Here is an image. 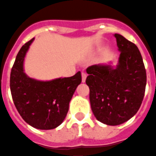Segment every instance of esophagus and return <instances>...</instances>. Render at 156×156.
I'll use <instances>...</instances> for the list:
<instances>
[{
	"label": "esophagus",
	"instance_id": "1",
	"mask_svg": "<svg viewBox=\"0 0 156 156\" xmlns=\"http://www.w3.org/2000/svg\"><path fill=\"white\" fill-rule=\"evenodd\" d=\"M87 75L86 73H82V82H85L86 78H87Z\"/></svg>",
	"mask_w": 156,
	"mask_h": 156
}]
</instances>
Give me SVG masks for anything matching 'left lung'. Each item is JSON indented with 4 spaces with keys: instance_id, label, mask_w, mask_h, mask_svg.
Listing matches in <instances>:
<instances>
[{
    "instance_id": "1",
    "label": "left lung",
    "mask_w": 156,
    "mask_h": 156,
    "mask_svg": "<svg viewBox=\"0 0 156 156\" xmlns=\"http://www.w3.org/2000/svg\"><path fill=\"white\" fill-rule=\"evenodd\" d=\"M121 51L116 69L91 65L86 83L94 117L108 126H118L133 117L144 96L147 75L142 56L133 42L115 34Z\"/></svg>"
}]
</instances>
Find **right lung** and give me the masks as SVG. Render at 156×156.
Segmentation results:
<instances>
[{"label": "right lung", "mask_w": 156, "mask_h": 156, "mask_svg": "<svg viewBox=\"0 0 156 156\" xmlns=\"http://www.w3.org/2000/svg\"><path fill=\"white\" fill-rule=\"evenodd\" d=\"M33 40L34 38L21 47L12 68V97L19 114L27 123L38 129H53L66 117L69 102L82 81L81 73L46 82L27 76L23 64Z\"/></svg>", "instance_id": "1"}]
</instances>
